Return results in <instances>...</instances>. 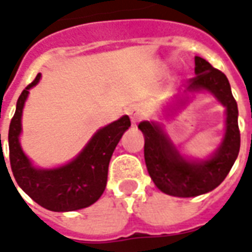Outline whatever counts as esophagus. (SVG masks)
Returning <instances> with one entry per match:
<instances>
[{
	"label": "esophagus",
	"mask_w": 252,
	"mask_h": 252,
	"mask_svg": "<svg viewBox=\"0 0 252 252\" xmlns=\"http://www.w3.org/2000/svg\"><path fill=\"white\" fill-rule=\"evenodd\" d=\"M128 113H129V117H131V121L133 126H136L139 121L143 120V110H142V108L139 106V105L132 106Z\"/></svg>",
	"instance_id": "esophagus-1"
}]
</instances>
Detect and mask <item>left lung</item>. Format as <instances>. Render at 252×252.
<instances>
[{"mask_svg": "<svg viewBox=\"0 0 252 252\" xmlns=\"http://www.w3.org/2000/svg\"><path fill=\"white\" fill-rule=\"evenodd\" d=\"M195 77L189 79L185 98L175 95V102L184 106L188 93H211L225 108V131L220 146L205 159L186 158L180 153L162 124L142 121L139 129L144 135V160L148 174L160 191L174 197L205 194L225 180L238 158L240 132L238 104L233 98L227 77L200 57L194 58Z\"/></svg>", "mask_w": 252, "mask_h": 252, "instance_id": "1", "label": "left lung"}]
</instances>
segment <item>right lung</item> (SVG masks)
Here are the masks:
<instances>
[{
    "instance_id": "right-lung-1",
    "label": "right lung",
    "mask_w": 252,
    "mask_h": 252,
    "mask_svg": "<svg viewBox=\"0 0 252 252\" xmlns=\"http://www.w3.org/2000/svg\"><path fill=\"white\" fill-rule=\"evenodd\" d=\"M40 78L41 74H37L35 81L20 94L9 126V159L14 180L32 200L48 211L71 212L88 208L104 193L112 154L124 132L131 126V120L128 116H123L99 128L68 163L54 169L36 167L23 151L20 135L23 131L21 117L25 101Z\"/></svg>"
}]
</instances>
